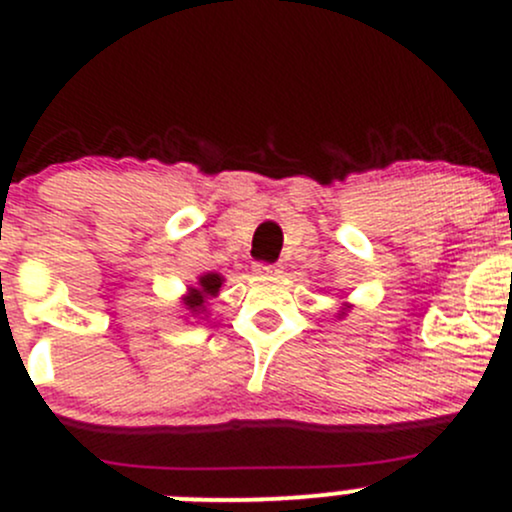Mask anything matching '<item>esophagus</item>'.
Listing matches in <instances>:
<instances>
[{
  "label": "esophagus",
  "instance_id": "obj_1",
  "mask_svg": "<svg viewBox=\"0 0 512 512\" xmlns=\"http://www.w3.org/2000/svg\"><path fill=\"white\" fill-rule=\"evenodd\" d=\"M252 270H255V274H260V277H274V274H279L277 265H265V262H257Z\"/></svg>",
  "mask_w": 512,
  "mask_h": 512
}]
</instances>
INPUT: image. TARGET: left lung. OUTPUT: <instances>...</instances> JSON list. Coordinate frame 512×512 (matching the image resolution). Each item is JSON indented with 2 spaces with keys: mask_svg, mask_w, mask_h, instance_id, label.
<instances>
[{
  "mask_svg": "<svg viewBox=\"0 0 512 512\" xmlns=\"http://www.w3.org/2000/svg\"><path fill=\"white\" fill-rule=\"evenodd\" d=\"M351 306H353V304H348V301H343L341 311H338V319H343V316H346V314H348V311H351Z\"/></svg>",
  "mask_w": 512,
  "mask_h": 512,
  "instance_id": "1",
  "label": "left lung"
}]
</instances>
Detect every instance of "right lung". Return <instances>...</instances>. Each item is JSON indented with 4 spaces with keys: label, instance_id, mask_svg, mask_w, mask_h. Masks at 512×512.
I'll return each instance as SVG.
<instances>
[{
    "label": "right lung",
    "instance_id": "add662e5",
    "mask_svg": "<svg viewBox=\"0 0 512 512\" xmlns=\"http://www.w3.org/2000/svg\"><path fill=\"white\" fill-rule=\"evenodd\" d=\"M225 277L218 272H206L196 279V284L186 289L181 297V309H184V319H208V301L218 297L220 287H223Z\"/></svg>",
    "mask_w": 512,
    "mask_h": 512
}]
</instances>
